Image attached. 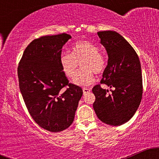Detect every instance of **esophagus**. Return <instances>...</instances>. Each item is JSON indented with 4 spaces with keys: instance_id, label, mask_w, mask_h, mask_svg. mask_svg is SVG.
Instances as JSON below:
<instances>
[{
    "instance_id": "obj_1",
    "label": "esophagus",
    "mask_w": 159,
    "mask_h": 159,
    "mask_svg": "<svg viewBox=\"0 0 159 159\" xmlns=\"http://www.w3.org/2000/svg\"><path fill=\"white\" fill-rule=\"evenodd\" d=\"M89 92H90V89H88V88H84L83 89V93H84V95L88 93Z\"/></svg>"
}]
</instances>
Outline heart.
<instances>
[{"label": "heart", "mask_w": 159, "mask_h": 159, "mask_svg": "<svg viewBox=\"0 0 159 159\" xmlns=\"http://www.w3.org/2000/svg\"><path fill=\"white\" fill-rule=\"evenodd\" d=\"M60 65L63 74L72 78L81 63L83 70L78 72L73 79L75 84L86 87L95 81L94 73L100 74L104 72L106 62L105 58L99 52L97 45L90 41H79L72 45L70 54H62L60 56Z\"/></svg>", "instance_id": "1"}]
</instances>
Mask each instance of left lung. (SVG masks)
Here are the masks:
<instances>
[{
  "label": "left lung",
  "mask_w": 159,
  "mask_h": 159,
  "mask_svg": "<svg viewBox=\"0 0 159 159\" xmlns=\"http://www.w3.org/2000/svg\"><path fill=\"white\" fill-rule=\"evenodd\" d=\"M106 49L108 61L101 84L114 88L111 93L99 84L93 88V108L98 118L107 125H123L135 114L143 93L141 66L132 45L116 31L97 33Z\"/></svg>",
  "instance_id": "left-lung-1"
}]
</instances>
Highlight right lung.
I'll return each mask as SVG.
<instances>
[{"label":"right lung","instance_id":"add662e5","mask_svg":"<svg viewBox=\"0 0 159 159\" xmlns=\"http://www.w3.org/2000/svg\"><path fill=\"white\" fill-rule=\"evenodd\" d=\"M72 36L67 34L33 40L18 66L19 88L30 116L45 130L59 132L73 123L83 90L69 83L62 72V48Z\"/></svg>","mask_w":159,"mask_h":159}]
</instances>
